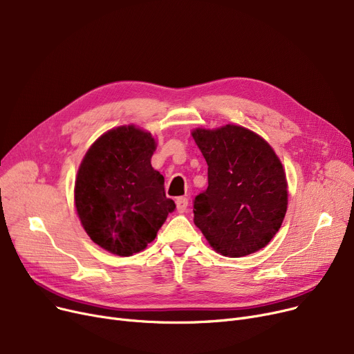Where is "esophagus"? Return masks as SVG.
I'll list each match as a JSON object with an SVG mask.
<instances>
[{
	"instance_id": "1",
	"label": "esophagus",
	"mask_w": 354,
	"mask_h": 354,
	"mask_svg": "<svg viewBox=\"0 0 354 354\" xmlns=\"http://www.w3.org/2000/svg\"><path fill=\"white\" fill-rule=\"evenodd\" d=\"M175 202H176V211L179 214L187 212V209H188V198L187 196H179V198H176Z\"/></svg>"
}]
</instances>
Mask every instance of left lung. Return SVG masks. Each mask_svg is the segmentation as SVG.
I'll use <instances>...</instances> for the list:
<instances>
[{
	"instance_id": "1",
	"label": "left lung",
	"mask_w": 354,
	"mask_h": 354,
	"mask_svg": "<svg viewBox=\"0 0 354 354\" xmlns=\"http://www.w3.org/2000/svg\"><path fill=\"white\" fill-rule=\"evenodd\" d=\"M192 138L208 163V188L194 201L195 225L225 257L264 248L288 203L286 172L272 147L236 124L195 129Z\"/></svg>"
}]
</instances>
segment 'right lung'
I'll return each mask as SVG.
<instances>
[{
  "instance_id": "obj_1",
  "label": "right lung",
  "mask_w": 354,
  "mask_h": 354,
  "mask_svg": "<svg viewBox=\"0 0 354 354\" xmlns=\"http://www.w3.org/2000/svg\"><path fill=\"white\" fill-rule=\"evenodd\" d=\"M156 142L133 124L111 129L90 146L74 185V202L93 243L120 257L140 252L175 209L151 159Z\"/></svg>"
}]
</instances>
